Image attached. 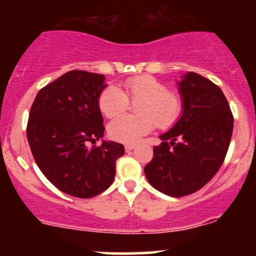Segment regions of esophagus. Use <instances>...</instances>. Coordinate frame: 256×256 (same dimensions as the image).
Returning <instances> with one entry per match:
<instances>
[{"instance_id":"obj_1","label":"esophagus","mask_w":256,"mask_h":256,"mask_svg":"<svg viewBox=\"0 0 256 256\" xmlns=\"http://www.w3.org/2000/svg\"><path fill=\"white\" fill-rule=\"evenodd\" d=\"M132 149H134V144H126L125 146V150L126 152H130Z\"/></svg>"}]
</instances>
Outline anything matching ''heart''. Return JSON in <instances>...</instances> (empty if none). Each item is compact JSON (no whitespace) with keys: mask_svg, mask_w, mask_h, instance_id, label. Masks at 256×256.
Returning <instances> with one entry per match:
<instances>
[{"mask_svg":"<svg viewBox=\"0 0 256 256\" xmlns=\"http://www.w3.org/2000/svg\"><path fill=\"white\" fill-rule=\"evenodd\" d=\"M122 89L108 86L98 98L100 110L110 119L124 114L128 102L138 104L140 117L120 116V118L110 122L108 134L116 142L134 144L149 134L154 124L158 128H168L180 116L183 108L180 98L152 76L128 79L122 84Z\"/></svg>","mask_w":256,"mask_h":256,"instance_id":"heart-1","label":"heart"}]
</instances>
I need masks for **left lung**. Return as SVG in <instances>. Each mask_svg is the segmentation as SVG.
<instances>
[{"label":"left lung","instance_id":"1","mask_svg":"<svg viewBox=\"0 0 256 256\" xmlns=\"http://www.w3.org/2000/svg\"><path fill=\"white\" fill-rule=\"evenodd\" d=\"M183 110L160 136L154 156L144 167L152 188L172 198L204 186L224 162L234 130V116L218 85L194 72L178 82Z\"/></svg>","mask_w":256,"mask_h":256}]
</instances>
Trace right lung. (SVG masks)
Instances as JSON below:
<instances>
[{"label": "right lung", "instance_id": "1", "mask_svg": "<svg viewBox=\"0 0 256 256\" xmlns=\"http://www.w3.org/2000/svg\"><path fill=\"white\" fill-rule=\"evenodd\" d=\"M104 74L70 71L40 89L30 110L28 140L37 166L58 190L89 198L113 183L124 146L102 140L98 98L107 86Z\"/></svg>", "mask_w": 256, "mask_h": 256}]
</instances>
